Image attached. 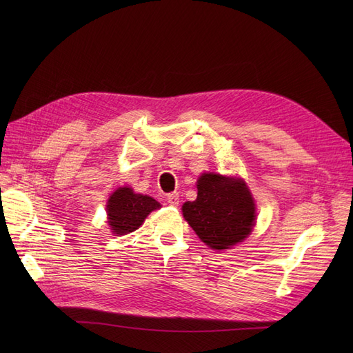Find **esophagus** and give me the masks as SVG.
I'll return each instance as SVG.
<instances>
[{
  "instance_id": "obj_1",
  "label": "esophagus",
  "mask_w": 353,
  "mask_h": 353,
  "mask_svg": "<svg viewBox=\"0 0 353 353\" xmlns=\"http://www.w3.org/2000/svg\"><path fill=\"white\" fill-rule=\"evenodd\" d=\"M167 203H169V205H172V206H179V203H180L179 194L177 193H172V194L167 196Z\"/></svg>"
}]
</instances>
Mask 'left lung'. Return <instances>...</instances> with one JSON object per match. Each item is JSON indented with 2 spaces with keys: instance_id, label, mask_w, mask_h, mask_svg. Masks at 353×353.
<instances>
[{
  "instance_id": "left-lung-1",
  "label": "left lung",
  "mask_w": 353,
  "mask_h": 353,
  "mask_svg": "<svg viewBox=\"0 0 353 353\" xmlns=\"http://www.w3.org/2000/svg\"><path fill=\"white\" fill-rule=\"evenodd\" d=\"M184 219L203 243L225 250L243 242L256 219L254 200L245 180L203 173L197 180V199L181 208Z\"/></svg>"
}]
</instances>
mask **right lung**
Instances as JSON below:
<instances>
[{"instance_id":"1","label":"right lung","mask_w":353,"mask_h":353,"mask_svg":"<svg viewBox=\"0 0 353 353\" xmlns=\"http://www.w3.org/2000/svg\"><path fill=\"white\" fill-rule=\"evenodd\" d=\"M161 205L147 194L134 193L132 188H119L107 200V223L111 232L123 236L137 230L145 217Z\"/></svg>"}]
</instances>
